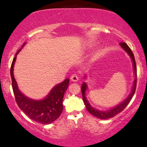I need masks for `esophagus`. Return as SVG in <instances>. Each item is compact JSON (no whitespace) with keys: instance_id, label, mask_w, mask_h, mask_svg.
Masks as SVG:
<instances>
[{"instance_id":"1","label":"esophagus","mask_w":147,"mask_h":147,"mask_svg":"<svg viewBox=\"0 0 147 147\" xmlns=\"http://www.w3.org/2000/svg\"><path fill=\"white\" fill-rule=\"evenodd\" d=\"M70 80H71V81H72L74 82H76L78 81L79 77L77 76V74H74V75H72V76L70 77Z\"/></svg>"}]
</instances>
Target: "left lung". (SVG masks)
<instances>
[{
    "instance_id": "obj_1",
    "label": "left lung",
    "mask_w": 147,
    "mask_h": 147,
    "mask_svg": "<svg viewBox=\"0 0 147 147\" xmlns=\"http://www.w3.org/2000/svg\"><path fill=\"white\" fill-rule=\"evenodd\" d=\"M120 45L121 46V47L126 51L128 54V55L130 56L132 61H133V67H134V71H135V81H134V84L133 86V88H132V91L130 93V94L129 95L128 97L123 100V102L120 104L117 105L116 107H114L112 109H109L108 111H100L98 110V109H94L93 107H91V105L89 104V102L87 100L86 96H85V92H86L87 89V86L86 84L84 82L82 85V98H83V101L84 102L85 105H86V107L88 110V112L91 113L92 115L95 116V117H98V118L100 119H107L109 118H112L114 116H116L117 114H118L119 113L123 110L125 109V107L128 105V103L130 102V101L131 100L132 98L134 96V93L135 92V89H136V86H137V67H136V63H135V57H134V55L133 54V51H131L130 48L125 44V42H121Z\"/></svg>"
}]
</instances>
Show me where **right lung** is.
Here are the masks:
<instances>
[{
	"mask_svg": "<svg viewBox=\"0 0 147 147\" xmlns=\"http://www.w3.org/2000/svg\"><path fill=\"white\" fill-rule=\"evenodd\" d=\"M25 45L24 43L23 47ZM14 56L10 68L12 85L14 97L19 107L32 120L42 124H49L60 117L63 112V100L69 84V79L54 86L46 98L40 100L30 99L22 94L17 86L13 75L14 64L17 54Z\"/></svg>",
	"mask_w": 147,
	"mask_h": 147,
	"instance_id": "obj_1",
	"label": "right lung"
}]
</instances>
